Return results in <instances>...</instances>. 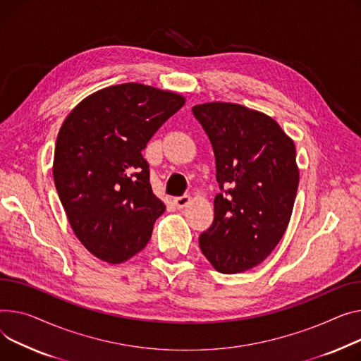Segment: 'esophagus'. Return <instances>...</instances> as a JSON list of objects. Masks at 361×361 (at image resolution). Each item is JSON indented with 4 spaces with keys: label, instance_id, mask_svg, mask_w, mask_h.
I'll return each mask as SVG.
<instances>
[{
    "label": "esophagus",
    "instance_id": "1",
    "mask_svg": "<svg viewBox=\"0 0 361 361\" xmlns=\"http://www.w3.org/2000/svg\"><path fill=\"white\" fill-rule=\"evenodd\" d=\"M174 203H176V206H177L178 209H183V207H185L187 204L191 203V196L184 195V196H181V197H176V199H174Z\"/></svg>",
    "mask_w": 361,
    "mask_h": 361
}]
</instances>
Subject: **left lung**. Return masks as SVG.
Listing matches in <instances>:
<instances>
[{"mask_svg":"<svg viewBox=\"0 0 361 361\" xmlns=\"http://www.w3.org/2000/svg\"><path fill=\"white\" fill-rule=\"evenodd\" d=\"M216 158L214 219L199 238L212 266L226 274L266 259L290 222L299 185L292 137L276 120L241 104L212 102L193 107Z\"/></svg>","mask_w":361,"mask_h":361,"instance_id":"obj_1","label":"left lung"}]
</instances>
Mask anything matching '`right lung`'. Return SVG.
I'll return each instance as SVG.
<instances>
[{
	"label": "right lung",
	"mask_w": 361,
	"mask_h": 361,
	"mask_svg": "<svg viewBox=\"0 0 361 361\" xmlns=\"http://www.w3.org/2000/svg\"><path fill=\"white\" fill-rule=\"evenodd\" d=\"M184 103L178 92L126 82L90 94L63 120L55 187L72 231L99 259L122 264L151 239L165 204L142 149Z\"/></svg>",
	"instance_id": "obj_1"
}]
</instances>
